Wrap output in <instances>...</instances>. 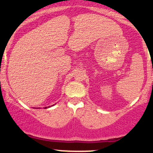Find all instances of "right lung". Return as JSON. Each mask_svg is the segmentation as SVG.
<instances>
[{"label":"right lung","instance_id":"right-lung-1","mask_svg":"<svg viewBox=\"0 0 153 153\" xmlns=\"http://www.w3.org/2000/svg\"><path fill=\"white\" fill-rule=\"evenodd\" d=\"M45 108H46V107H45Z\"/></svg>","mask_w":153,"mask_h":153}]
</instances>
